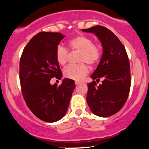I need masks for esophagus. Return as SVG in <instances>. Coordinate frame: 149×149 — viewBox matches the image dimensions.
I'll return each mask as SVG.
<instances>
[{
	"label": "esophagus",
	"mask_w": 149,
	"mask_h": 149,
	"mask_svg": "<svg viewBox=\"0 0 149 149\" xmlns=\"http://www.w3.org/2000/svg\"><path fill=\"white\" fill-rule=\"evenodd\" d=\"M80 83V82L79 81H75V85H78Z\"/></svg>",
	"instance_id": "1"
}]
</instances>
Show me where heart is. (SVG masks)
<instances>
[{"label":"heart","mask_w":149,"mask_h":149,"mask_svg":"<svg viewBox=\"0 0 149 149\" xmlns=\"http://www.w3.org/2000/svg\"><path fill=\"white\" fill-rule=\"evenodd\" d=\"M67 48L71 51H80L78 60L80 64L69 65L64 70L66 78L72 80H81L89 73L88 64L90 66L97 64L102 57V49L94 43L91 38L79 35L72 38L67 42ZM64 46L59 45L55 49V59L61 66L67 63L69 51Z\"/></svg>","instance_id":"1"}]
</instances>
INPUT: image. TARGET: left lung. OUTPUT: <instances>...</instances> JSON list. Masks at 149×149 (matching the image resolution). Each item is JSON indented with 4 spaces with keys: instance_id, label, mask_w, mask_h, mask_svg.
<instances>
[{
    "instance_id": "8db88e82",
    "label": "left lung",
    "mask_w": 149,
    "mask_h": 149,
    "mask_svg": "<svg viewBox=\"0 0 149 149\" xmlns=\"http://www.w3.org/2000/svg\"><path fill=\"white\" fill-rule=\"evenodd\" d=\"M82 31L95 33L103 47L100 64L91 76L94 80L88 84L87 102L95 115L109 117L122 109L130 93V66L127 52L118 38L103 26ZM100 79L102 83L97 86Z\"/></svg>"
}]
</instances>
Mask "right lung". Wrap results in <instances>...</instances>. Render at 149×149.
Here are the masks:
<instances>
[{
  "instance_id": "obj_1",
  "label": "right lung",
  "mask_w": 149,
  "mask_h": 149,
  "mask_svg": "<svg viewBox=\"0 0 149 149\" xmlns=\"http://www.w3.org/2000/svg\"><path fill=\"white\" fill-rule=\"evenodd\" d=\"M64 36L57 32H40L24 48L19 61L22 95L29 109L42 120L53 123L65 115L74 80L65 78L52 85V78L60 79L61 71L55 59V49Z\"/></svg>"
}]
</instances>
